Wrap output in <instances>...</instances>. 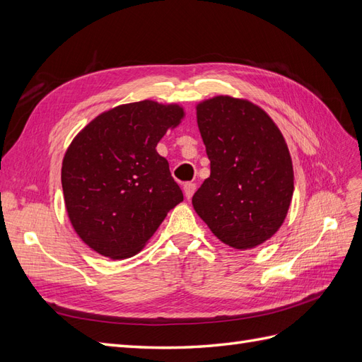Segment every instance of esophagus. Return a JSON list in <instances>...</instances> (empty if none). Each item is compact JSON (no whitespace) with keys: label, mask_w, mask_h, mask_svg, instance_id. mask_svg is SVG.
I'll return each mask as SVG.
<instances>
[{"label":"esophagus","mask_w":362,"mask_h":362,"mask_svg":"<svg viewBox=\"0 0 362 362\" xmlns=\"http://www.w3.org/2000/svg\"><path fill=\"white\" fill-rule=\"evenodd\" d=\"M194 190H196V184L194 182H185L184 184V194H185V198H187V199L192 198Z\"/></svg>","instance_id":"1"}]
</instances>
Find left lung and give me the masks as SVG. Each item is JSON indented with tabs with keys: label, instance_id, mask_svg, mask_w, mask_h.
Segmentation results:
<instances>
[{
	"label": "left lung",
	"instance_id": "left-lung-1",
	"mask_svg": "<svg viewBox=\"0 0 362 362\" xmlns=\"http://www.w3.org/2000/svg\"><path fill=\"white\" fill-rule=\"evenodd\" d=\"M210 177L193 206L228 246L250 249L275 234L293 196V164L281 131L259 107L216 96L196 108Z\"/></svg>",
	"mask_w": 362,
	"mask_h": 362
}]
</instances>
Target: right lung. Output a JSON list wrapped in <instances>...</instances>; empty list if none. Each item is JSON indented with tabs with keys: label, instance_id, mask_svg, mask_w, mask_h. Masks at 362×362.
<instances>
[{
	"label": "right lung",
	"instance_id": "1",
	"mask_svg": "<svg viewBox=\"0 0 362 362\" xmlns=\"http://www.w3.org/2000/svg\"><path fill=\"white\" fill-rule=\"evenodd\" d=\"M182 116L181 107L154 101L119 105L93 119L68 148L64 204L76 234L98 254H137L182 201L168 160L156 151Z\"/></svg>",
	"mask_w": 362,
	"mask_h": 362
}]
</instances>
